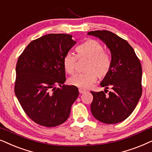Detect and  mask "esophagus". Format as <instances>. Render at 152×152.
<instances>
[{"mask_svg":"<svg viewBox=\"0 0 152 152\" xmlns=\"http://www.w3.org/2000/svg\"><path fill=\"white\" fill-rule=\"evenodd\" d=\"M85 92H86V91L85 90H79V93L80 94H83V93H85Z\"/></svg>","mask_w":152,"mask_h":152,"instance_id":"obj_1","label":"esophagus"}]
</instances>
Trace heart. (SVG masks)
<instances>
[{
  "instance_id": "b5f03b06",
  "label": "heart",
  "mask_w": 152,
  "mask_h": 152,
  "mask_svg": "<svg viewBox=\"0 0 152 152\" xmlns=\"http://www.w3.org/2000/svg\"><path fill=\"white\" fill-rule=\"evenodd\" d=\"M78 57L88 60L85 69L86 73L77 74L70 78L69 83L73 86L87 90L96 82L97 76L104 78L110 72L111 60L99 42L94 39H88L76 48ZM76 57L72 53H67L64 58L63 65L68 74H74L76 72Z\"/></svg>"
}]
</instances>
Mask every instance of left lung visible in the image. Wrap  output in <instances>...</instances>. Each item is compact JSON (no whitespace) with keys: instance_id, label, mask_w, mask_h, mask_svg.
Returning <instances> with one entry per match:
<instances>
[{"instance_id":"obj_1","label":"left lung","mask_w":152,"mask_h":152,"mask_svg":"<svg viewBox=\"0 0 152 152\" xmlns=\"http://www.w3.org/2000/svg\"><path fill=\"white\" fill-rule=\"evenodd\" d=\"M88 35L98 37L111 53L110 72L101 82L104 92H91V112L105 124L121 122L133 113L142 95V66L130 44L112 32L95 30ZM111 91L106 95L107 89Z\"/></svg>"}]
</instances>
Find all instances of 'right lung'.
I'll return each mask as SVG.
<instances>
[{
	"mask_svg": "<svg viewBox=\"0 0 152 152\" xmlns=\"http://www.w3.org/2000/svg\"><path fill=\"white\" fill-rule=\"evenodd\" d=\"M76 43L71 35L48 34L30 42L18 59L15 94L26 115L41 126L64 123L78 98L76 87L64 85L63 60Z\"/></svg>",
	"mask_w": 152,
	"mask_h": 152,
	"instance_id": "add662e5",
	"label": "right lung"
}]
</instances>
